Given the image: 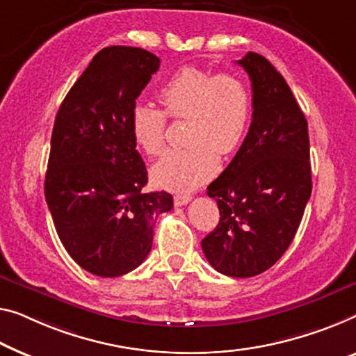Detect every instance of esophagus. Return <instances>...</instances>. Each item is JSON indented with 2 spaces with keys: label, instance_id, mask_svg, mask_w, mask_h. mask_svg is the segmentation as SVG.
Segmentation results:
<instances>
[{
  "label": "esophagus",
  "instance_id": "1",
  "mask_svg": "<svg viewBox=\"0 0 356 356\" xmlns=\"http://www.w3.org/2000/svg\"><path fill=\"white\" fill-rule=\"evenodd\" d=\"M190 201H192V195H176L174 196V204L176 206L188 204Z\"/></svg>",
  "mask_w": 356,
  "mask_h": 356
}]
</instances>
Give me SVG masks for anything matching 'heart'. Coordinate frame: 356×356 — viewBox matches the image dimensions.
<instances>
[{"label":"heart","instance_id":"1","mask_svg":"<svg viewBox=\"0 0 356 356\" xmlns=\"http://www.w3.org/2000/svg\"><path fill=\"white\" fill-rule=\"evenodd\" d=\"M164 111L137 102L131 111V132L147 155L155 156L166 142L168 118L187 120L184 147L171 148L152 168L156 185L188 192L212 177L220 155H230L245 139L252 113L248 83L235 73L182 67L158 92Z\"/></svg>","mask_w":356,"mask_h":356}]
</instances>
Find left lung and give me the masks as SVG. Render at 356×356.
<instances>
[{
	"label": "left lung",
	"mask_w": 356,
	"mask_h": 356,
	"mask_svg": "<svg viewBox=\"0 0 356 356\" xmlns=\"http://www.w3.org/2000/svg\"><path fill=\"white\" fill-rule=\"evenodd\" d=\"M236 63L252 86V123L240 150L208 187L219 224L201 248L217 272L249 278L293 243L312 195L309 126L281 73L264 56Z\"/></svg>",
	"instance_id": "obj_1"
}]
</instances>
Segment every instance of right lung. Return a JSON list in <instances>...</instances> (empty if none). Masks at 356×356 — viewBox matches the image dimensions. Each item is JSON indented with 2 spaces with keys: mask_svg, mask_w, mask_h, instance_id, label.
<instances>
[{
  "mask_svg": "<svg viewBox=\"0 0 356 356\" xmlns=\"http://www.w3.org/2000/svg\"><path fill=\"white\" fill-rule=\"evenodd\" d=\"M160 59L140 47L94 56L57 111L44 196L57 235L86 272L121 277L145 261L168 192L145 193L147 168L131 132V111Z\"/></svg>",
  "mask_w": 356,
  "mask_h": 356,
  "instance_id": "obj_1",
  "label": "right lung"
}]
</instances>
